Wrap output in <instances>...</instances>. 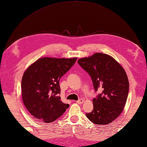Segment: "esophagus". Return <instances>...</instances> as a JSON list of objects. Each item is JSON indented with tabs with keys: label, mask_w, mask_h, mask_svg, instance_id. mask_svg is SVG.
I'll list each match as a JSON object with an SVG mask.
<instances>
[{
	"label": "esophagus",
	"mask_w": 147,
	"mask_h": 147,
	"mask_svg": "<svg viewBox=\"0 0 147 147\" xmlns=\"http://www.w3.org/2000/svg\"><path fill=\"white\" fill-rule=\"evenodd\" d=\"M76 102H77L78 104H82V103L84 102V99H79L78 100H77V101H76Z\"/></svg>",
	"instance_id": "1"
}]
</instances>
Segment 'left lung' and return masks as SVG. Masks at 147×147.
Returning a JSON list of instances; mask_svg holds the SVG:
<instances>
[{
    "instance_id": "obj_1",
    "label": "left lung",
    "mask_w": 147,
    "mask_h": 147,
    "mask_svg": "<svg viewBox=\"0 0 147 147\" xmlns=\"http://www.w3.org/2000/svg\"><path fill=\"white\" fill-rule=\"evenodd\" d=\"M78 63L91 76L95 92L93 110L86 113L89 120L99 125H107L118 117L126 104L129 90L127 74L122 66L111 56L96 53Z\"/></svg>"
}]
</instances>
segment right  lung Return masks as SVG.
Listing matches in <instances>:
<instances>
[{
  "mask_svg": "<svg viewBox=\"0 0 147 147\" xmlns=\"http://www.w3.org/2000/svg\"><path fill=\"white\" fill-rule=\"evenodd\" d=\"M76 60L41 58L25 71L21 85L22 100L31 115L45 122H51L69 107V104L61 100L59 80Z\"/></svg>",
  "mask_w": 147,
  "mask_h": 147,
  "instance_id": "1",
  "label": "right lung"
}]
</instances>
